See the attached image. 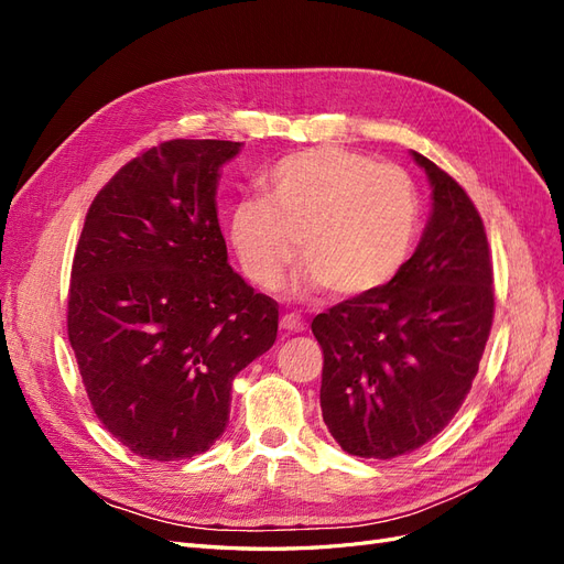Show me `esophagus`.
Instances as JSON below:
<instances>
[{"instance_id": "obj_1", "label": "esophagus", "mask_w": 564, "mask_h": 564, "mask_svg": "<svg viewBox=\"0 0 564 564\" xmlns=\"http://www.w3.org/2000/svg\"><path fill=\"white\" fill-rule=\"evenodd\" d=\"M280 329L286 332V334H299V332L305 329V324H303V319L296 313H286L280 319Z\"/></svg>"}]
</instances>
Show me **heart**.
I'll list each match as a JSON object with an SVG mask.
<instances>
[{
    "mask_svg": "<svg viewBox=\"0 0 564 564\" xmlns=\"http://www.w3.org/2000/svg\"><path fill=\"white\" fill-rule=\"evenodd\" d=\"M263 197L237 202L230 245L245 275L275 289L296 256L305 292L329 286L340 299L379 292L414 245L421 204L402 169L365 152L322 145L280 160L263 176Z\"/></svg>",
    "mask_w": 564,
    "mask_h": 564,
    "instance_id": "obj_1",
    "label": "heart"
}]
</instances>
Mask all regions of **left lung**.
Wrapping results in <instances>:
<instances>
[{
    "label": "left lung",
    "mask_w": 564,
    "mask_h": 564,
    "mask_svg": "<svg viewBox=\"0 0 564 564\" xmlns=\"http://www.w3.org/2000/svg\"><path fill=\"white\" fill-rule=\"evenodd\" d=\"M433 212L412 259L379 292L313 319L324 352L322 419L340 449L395 458L454 419L480 367L494 317L489 245L475 204L412 152Z\"/></svg>",
    "instance_id": "8db88e82"
}]
</instances>
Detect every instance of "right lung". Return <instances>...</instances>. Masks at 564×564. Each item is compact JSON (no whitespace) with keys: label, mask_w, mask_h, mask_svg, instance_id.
Instances as JSON below:
<instances>
[{"label":"right lung","mask_w":564,"mask_h":564,"mask_svg":"<svg viewBox=\"0 0 564 564\" xmlns=\"http://www.w3.org/2000/svg\"><path fill=\"white\" fill-rule=\"evenodd\" d=\"M242 143L166 141L104 185L75 249L67 338L104 429L181 460L224 435L230 390L278 338V303L237 275L216 214Z\"/></svg>","instance_id":"1"}]
</instances>
